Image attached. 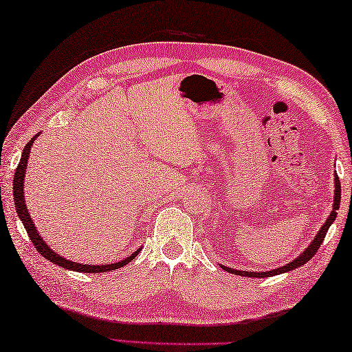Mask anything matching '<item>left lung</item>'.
I'll return each mask as SVG.
<instances>
[{
    "label": "left lung",
    "instance_id": "1",
    "mask_svg": "<svg viewBox=\"0 0 352 352\" xmlns=\"http://www.w3.org/2000/svg\"><path fill=\"white\" fill-rule=\"evenodd\" d=\"M340 198H342V187H340V181H338V175H336V197H333V207H332V212L329 218H327L326 223L322 224L320 232L316 234V237L314 239L312 243L309 245V248L306 251L302 252L301 256H299L298 258H295V261L284 265V267L280 268H276V270H272V272H262V273H250V272H237V270H232V268H226L223 267V270H228L229 273L232 274H239V276H250V278H265V276H274V274H280V273H285V272H292V270H295L298 267H301V265H304L306 262H309L310 258H312L316 251H318V248L321 246L322 240H324L326 237V232L329 230V226L333 223V220H336L337 217V210L340 207Z\"/></svg>",
    "mask_w": 352,
    "mask_h": 352
}]
</instances>
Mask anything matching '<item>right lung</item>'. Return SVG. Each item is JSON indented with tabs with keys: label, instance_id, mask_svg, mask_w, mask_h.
Returning a JSON list of instances; mask_svg holds the SVG:
<instances>
[{
	"label": "right lung",
	"instance_id": "right-lung-1",
	"mask_svg": "<svg viewBox=\"0 0 352 352\" xmlns=\"http://www.w3.org/2000/svg\"><path fill=\"white\" fill-rule=\"evenodd\" d=\"M36 137L37 135H34L31 138V142H28V145L25 146V149H23L21 159H20V162H19V166H16V168H15V175H14V203H15L16 214H19L20 220L23 221V224H25L26 232H28V235H30L32 245L36 246V250L45 258H48L50 262L59 265V267H62V268L74 270V272H80V273H106V272H112V270L122 268L123 265H128L132 261V258H135V256L138 254V252H140V250H137L135 252H132L129 257H126L124 261H120L117 263H109V265H82V263H76V262L67 261V258H63L59 254H56L54 251L50 250L48 245H46L45 241L42 240V237H40L38 232L36 230V226H34V224H32L30 212H28V209H26L25 197H23V193H25V190H23V179H25L28 157H30L31 146H32L34 140H36Z\"/></svg>",
	"mask_w": 352,
	"mask_h": 352
}]
</instances>
